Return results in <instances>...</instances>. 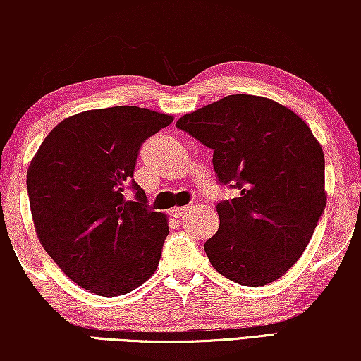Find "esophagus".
Wrapping results in <instances>:
<instances>
[{"label": "esophagus", "instance_id": "34e87169", "mask_svg": "<svg viewBox=\"0 0 361 361\" xmlns=\"http://www.w3.org/2000/svg\"><path fill=\"white\" fill-rule=\"evenodd\" d=\"M189 210H190V207H177V209L172 210V215H174V216H184Z\"/></svg>", "mask_w": 361, "mask_h": 361}]
</instances>
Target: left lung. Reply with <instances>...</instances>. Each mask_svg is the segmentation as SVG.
<instances>
[{
  "mask_svg": "<svg viewBox=\"0 0 361 361\" xmlns=\"http://www.w3.org/2000/svg\"><path fill=\"white\" fill-rule=\"evenodd\" d=\"M214 151L221 185L219 231L205 241L214 268L259 288L293 268L324 214L325 159L310 128L293 110L255 95H228L176 123Z\"/></svg>",
  "mask_w": 361,
  "mask_h": 361,
  "instance_id": "1",
  "label": "left lung"
}]
</instances>
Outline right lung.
Segmentation results:
<instances>
[{
	"instance_id": "right-lung-1",
	"label": "right lung",
	"mask_w": 361,
	"mask_h": 361,
	"mask_svg": "<svg viewBox=\"0 0 361 361\" xmlns=\"http://www.w3.org/2000/svg\"><path fill=\"white\" fill-rule=\"evenodd\" d=\"M171 115L140 106L88 110L59 123L27 171L37 238L88 293L115 298L154 274L169 226L133 179L140 147Z\"/></svg>"
}]
</instances>
